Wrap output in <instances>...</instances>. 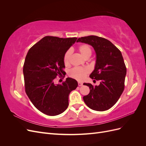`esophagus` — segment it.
Returning a JSON list of instances; mask_svg holds the SVG:
<instances>
[{"mask_svg":"<svg viewBox=\"0 0 146 146\" xmlns=\"http://www.w3.org/2000/svg\"><path fill=\"white\" fill-rule=\"evenodd\" d=\"M78 85L79 86H82V85H83V83H82V82H78Z\"/></svg>","mask_w":146,"mask_h":146,"instance_id":"esophagus-1","label":"esophagus"}]
</instances>
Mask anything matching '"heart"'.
<instances>
[{"mask_svg": "<svg viewBox=\"0 0 146 146\" xmlns=\"http://www.w3.org/2000/svg\"><path fill=\"white\" fill-rule=\"evenodd\" d=\"M78 51L80 55L85 58H88L91 56L92 50L90 45L82 44L78 47ZM72 52L70 50H68L65 52L63 56V62L65 66H68L70 64V57H71ZM90 72V70L87 68L75 67L70 69L69 72V76L71 78H73L78 81H82Z\"/></svg>", "mask_w": 146, "mask_h": 146, "instance_id": "obj_1", "label": "heart"}]
</instances>
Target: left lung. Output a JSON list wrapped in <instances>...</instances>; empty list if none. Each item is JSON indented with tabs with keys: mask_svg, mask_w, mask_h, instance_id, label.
Segmentation results:
<instances>
[{
	"mask_svg": "<svg viewBox=\"0 0 146 146\" xmlns=\"http://www.w3.org/2000/svg\"><path fill=\"white\" fill-rule=\"evenodd\" d=\"M77 42L94 47L96 63L90 77L100 82L99 86L83 83L90 89V93L83 97V100L92 110H107L117 102L124 90L127 69L121 52L108 39L94 35L79 38Z\"/></svg>",
	"mask_w": 146,
	"mask_h": 146,
	"instance_id": "obj_1",
	"label": "left lung"
}]
</instances>
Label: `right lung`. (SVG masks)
<instances>
[{"label": "right lung", "instance_id": "1", "mask_svg": "<svg viewBox=\"0 0 146 146\" xmlns=\"http://www.w3.org/2000/svg\"><path fill=\"white\" fill-rule=\"evenodd\" d=\"M77 39L46 36L26 55L23 68L25 92L35 107L47 115L64 112L68 107L70 92L78 86L69 77L61 85L55 83L56 76L66 73L63 56Z\"/></svg>", "mask_w": 146, "mask_h": 146}]
</instances>
